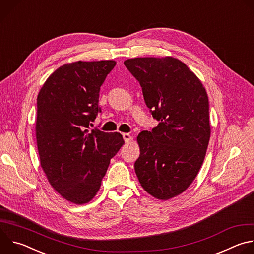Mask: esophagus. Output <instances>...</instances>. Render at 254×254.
I'll return each mask as SVG.
<instances>
[{
	"label": "esophagus",
	"mask_w": 254,
	"mask_h": 254,
	"mask_svg": "<svg viewBox=\"0 0 254 254\" xmlns=\"http://www.w3.org/2000/svg\"><path fill=\"white\" fill-rule=\"evenodd\" d=\"M123 137L125 139V141L127 143V142H130L131 139H132V136L129 134V133H127V132H124L123 133Z\"/></svg>",
	"instance_id": "obj_1"
}]
</instances>
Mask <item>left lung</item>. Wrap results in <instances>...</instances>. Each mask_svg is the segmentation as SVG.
Wrapping results in <instances>:
<instances>
[{
  "label": "left lung",
  "mask_w": 254,
  "mask_h": 254,
  "mask_svg": "<svg viewBox=\"0 0 254 254\" xmlns=\"http://www.w3.org/2000/svg\"><path fill=\"white\" fill-rule=\"evenodd\" d=\"M124 64L160 122L136 137L135 174L151 196L172 199L193 183L205 159L211 135L206 89L185 63L171 56L131 58Z\"/></svg>",
  "instance_id": "8db88e82"
}]
</instances>
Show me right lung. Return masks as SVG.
I'll return each instance as SVG.
<instances>
[{
    "instance_id": "obj_1",
    "label": "right lung",
    "mask_w": 254,
    "mask_h": 254,
    "mask_svg": "<svg viewBox=\"0 0 254 254\" xmlns=\"http://www.w3.org/2000/svg\"><path fill=\"white\" fill-rule=\"evenodd\" d=\"M115 60L76 61L57 68L37 96L36 139L40 165L52 188L77 205L98 192L111 159L123 147L120 132L89 129L100 86Z\"/></svg>"
}]
</instances>
